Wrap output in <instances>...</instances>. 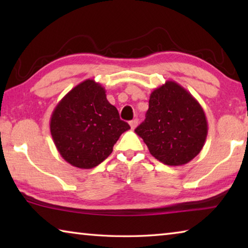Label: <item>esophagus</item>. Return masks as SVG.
I'll return each instance as SVG.
<instances>
[{"instance_id": "1", "label": "esophagus", "mask_w": 248, "mask_h": 248, "mask_svg": "<svg viewBox=\"0 0 248 248\" xmlns=\"http://www.w3.org/2000/svg\"><path fill=\"white\" fill-rule=\"evenodd\" d=\"M130 127H131V129H136V127L138 125V119H133L129 123Z\"/></svg>"}]
</instances>
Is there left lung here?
<instances>
[{
	"instance_id": "1",
	"label": "left lung",
	"mask_w": 248,
	"mask_h": 248,
	"mask_svg": "<svg viewBox=\"0 0 248 248\" xmlns=\"http://www.w3.org/2000/svg\"><path fill=\"white\" fill-rule=\"evenodd\" d=\"M134 132L159 162L180 166L202 150L208 121L189 92L175 81H166L151 93L146 118Z\"/></svg>"
}]
</instances>
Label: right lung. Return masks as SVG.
I'll list each match as a JSON object with an SVG mask.
<instances>
[{
	"mask_svg": "<svg viewBox=\"0 0 248 248\" xmlns=\"http://www.w3.org/2000/svg\"><path fill=\"white\" fill-rule=\"evenodd\" d=\"M130 129L108 102L105 87L85 79L66 94L50 118L58 152L78 169L89 170L105 161L119 137Z\"/></svg>",
	"mask_w": 248,
	"mask_h": 248,
	"instance_id": "obj_1",
	"label": "right lung"
}]
</instances>
